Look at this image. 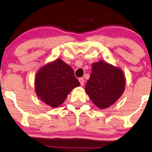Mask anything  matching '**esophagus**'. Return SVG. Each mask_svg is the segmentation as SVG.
I'll use <instances>...</instances> for the list:
<instances>
[{"label": "esophagus", "instance_id": "1", "mask_svg": "<svg viewBox=\"0 0 152 152\" xmlns=\"http://www.w3.org/2000/svg\"><path fill=\"white\" fill-rule=\"evenodd\" d=\"M79 81L80 82L81 85H84V83H85V79L84 78H79Z\"/></svg>", "mask_w": 152, "mask_h": 152}]
</instances>
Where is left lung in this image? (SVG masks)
Masks as SVG:
<instances>
[{
	"label": "left lung",
	"mask_w": 152,
	"mask_h": 152,
	"mask_svg": "<svg viewBox=\"0 0 152 152\" xmlns=\"http://www.w3.org/2000/svg\"><path fill=\"white\" fill-rule=\"evenodd\" d=\"M125 83V77L121 69L100 61L93 64L85 91L99 108L104 109L121 97Z\"/></svg>",
	"instance_id": "1"
}]
</instances>
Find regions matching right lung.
<instances>
[{
	"label": "right lung",
	"instance_id": "1",
	"mask_svg": "<svg viewBox=\"0 0 152 152\" xmlns=\"http://www.w3.org/2000/svg\"><path fill=\"white\" fill-rule=\"evenodd\" d=\"M79 85L73 69L61 59L42 67L35 78L37 95L51 107L62 104L70 92Z\"/></svg>",
	"mask_w": 152,
	"mask_h": 152
}]
</instances>
